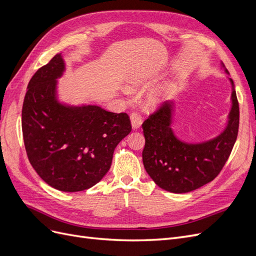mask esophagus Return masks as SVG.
<instances>
[{
  "mask_svg": "<svg viewBox=\"0 0 256 256\" xmlns=\"http://www.w3.org/2000/svg\"><path fill=\"white\" fill-rule=\"evenodd\" d=\"M130 120H131V126L136 130L138 129L142 125V118L138 113H132L130 116Z\"/></svg>",
  "mask_w": 256,
  "mask_h": 256,
  "instance_id": "esophagus-1",
  "label": "esophagus"
}]
</instances>
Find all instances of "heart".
<instances>
[{"label":"heart","mask_w":256,"mask_h":256,"mask_svg":"<svg viewBox=\"0 0 256 256\" xmlns=\"http://www.w3.org/2000/svg\"><path fill=\"white\" fill-rule=\"evenodd\" d=\"M144 82H134L132 86L134 88H138L143 85ZM168 96V92L166 88H160L152 90L148 95H147L146 102L150 106H158L161 102H166Z\"/></svg>","instance_id":"1"}]
</instances>
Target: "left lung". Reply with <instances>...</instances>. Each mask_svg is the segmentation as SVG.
Wrapping results in <instances>:
<instances>
[{
	"mask_svg": "<svg viewBox=\"0 0 256 256\" xmlns=\"http://www.w3.org/2000/svg\"><path fill=\"white\" fill-rule=\"evenodd\" d=\"M226 74L228 72L221 63ZM230 110L226 125L209 140L190 143L180 140L173 130L176 102H168L143 122L145 147L142 152L147 174L158 187L173 193H187L210 182L220 173L236 142L239 106L230 78Z\"/></svg>",
	"mask_w": 256,
	"mask_h": 256,
	"instance_id": "1",
	"label": "left lung"
}]
</instances>
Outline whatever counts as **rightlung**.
<instances>
[{
    "label": "right lung",
    "mask_w": 256,
    "mask_h": 256,
    "mask_svg": "<svg viewBox=\"0 0 256 256\" xmlns=\"http://www.w3.org/2000/svg\"><path fill=\"white\" fill-rule=\"evenodd\" d=\"M65 69L58 53L30 80L22 106V134L28 160L42 180L56 190L78 192L102 180L131 124L126 113L60 102L58 79Z\"/></svg>",
    "instance_id": "add662e5"
}]
</instances>
